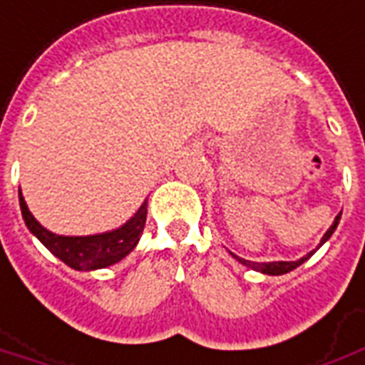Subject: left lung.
Wrapping results in <instances>:
<instances>
[{"instance_id":"obj_1","label":"left lung","mask_w":365,"mask_h":365,"mask_svg":"<svg viewBox=\"0 0 365 365\" xmlns=\"http://www.w3.org/2000/svg\"><path fill=\"white\" fill-rule=\"evenodd\" d=\"M339 222H340V214L334 217V223H332L331 227H329V231L324 233L323 239H321V243H319V247H321L323 243H327V241L331 239V235L334 233V230H336ZM319 247H317V249H319ZM317 249H315V251H317ZM315 251L307 252V255H305V257H303V259H299V260H278V262H252V260H245V259H241V257H235V255H233V257H235V259H237L241 264L252 268V270H259V272L268 274V276H280V274L292 272L294 268H297L299 264H303V262L309 259L311 255H313Z\"/></svg>"}]
</instances>
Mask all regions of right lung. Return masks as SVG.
Listing matches in <instances>:
<instances>
[{
    "label": "right lung",
    "mask_w": 365,
    "mask_h": 365,
    "mask_svg": "<svg viewBox=\"0 0 365 365\" xmlns=\"http://www.w3.org/2000/svg\"><path fill=\"white\" fill-rule=\"evenodd\" d=\"M19 204H21V214L29 231L54 257L76 270H97V268H106L120 262L126 255L135 249L145 227V217H148V202H143L138 212L118 230L98 233V235L68 237V235H56L34 220V215L29 212V206L21 194V188H19Z\"/></svg>",
    "instance_id": "1"
}]
</instances>
